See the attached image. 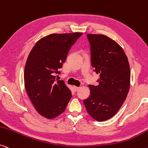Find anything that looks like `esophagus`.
Masks as SVG:
<instances>
[{"instance_id":"1","label":"esophagus","mask_w":148,"mask_h":148,"mask_svg":"<svg viewBox=\"0 0 148 148\" xmlns=\"http://www.w3.org/2000/svg\"><path fill=\"white\" fill-rule=\"evenodd\" d=\"M73 89H74L75 91L77 92V91L79 90V88L77 87V86H73Z\"/></svg>"}]
</instances>
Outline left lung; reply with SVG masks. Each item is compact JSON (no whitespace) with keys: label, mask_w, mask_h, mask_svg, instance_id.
I'll use <instances>...</instances> for the list:
<instances>
[{"label":"left lung","mask_w":148,"mask_h":148,"mask_svg":"<svg viewBox=\"0 0 148 148\" xmlns=\"http://www.w3.org/2000/svg\"><path fill=\"white\" fill-rule=\"evenodd\" d=\"M91 64L100 75L98 86L89 85L90 95L84 100L90 116L102 122L112 118L123 104L130 88V71L123 49L103 34H88Z\"/></svg>","instance_id":"obj_1"}]
</instances>
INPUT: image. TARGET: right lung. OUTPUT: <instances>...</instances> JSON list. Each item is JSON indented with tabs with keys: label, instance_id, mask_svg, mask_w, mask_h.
<instances>
[{
	"label": "right lung",
	"instance_id": "add662e5",
	"mask_svg": "<svg viewBox=\"0 0 148 148\" xmlns=\"http://www.w3.org/2000/svg\"><path fill=\"white\" fill-rule=\"evenodd\" d=\"M82 35L80 32L51 34L36 42L26 60L24 85L36 112L52 119L64 112L72 97L63 80L56 79L60 74L69 51Z\"/></svg>",
	"mask_w": 148,
	"mask_h": 148
}]
</instances>
